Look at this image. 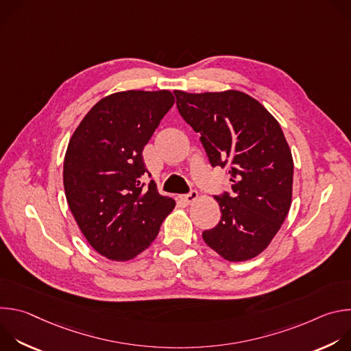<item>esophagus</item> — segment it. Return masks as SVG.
Here are the masks:
<instances>
[{"label":"esophagus","mask_w":351,"mask_h":351,"mask_svg":"<svg viewBox=\"0 0 351 351\" xmlns=\"http://www.w3.org/2000/svg\"><path fill=\"white\" fill-rule=\"evenodd\" d=\"M182 202H184L186 204H191V203H194L195 199L198 198V193L195 191V190H191L189 194H183V195H180L179 197Z\"/></svg>","instance_id":"34e87169"}]
</instances>
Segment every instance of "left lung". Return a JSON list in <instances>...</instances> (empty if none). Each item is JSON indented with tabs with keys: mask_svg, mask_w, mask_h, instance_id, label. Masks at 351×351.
<instances>
[{
	"mask_svg": "<svg viewBox=\"0 0 351 351\" xmlns=\"http://www.w3.org/2000/svg\"><path fill=\"white\" fill-rule=\"evenodd\" d=\"M175 95L211 165H228L232 182V195H215L221 221L203 239L228 261L252 260L269 245L291 204L293 158L282 128L260 101L239 90H175Z\"/></svg>",
	"mask_w": 351,
	"mask_h": 351,
	"instance_id": "8db88e82",
	"label": "left lung"
}]
</instances>
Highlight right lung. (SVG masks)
I'll return each mask as SVG.
<instances>
[{
    "label": "right lung",
    "mask_w": 351,
    "mask_h": 351,
    "mask_svg": "<svg viewBox=\"0 0 351 351\" xmlns=\"http://www.w3.org/2000/svg\"><path fill=\"white\" fill-rule=\"evenodd\" d=\"M175 97L169 90H128L104 97L73 132L64 161V189L88 244L112 261H129L152 244L175 199L161 195L143 148ZM149 176V173H148Z\"/></svg>",
    "instance_id": "1"
}]
</instances>
